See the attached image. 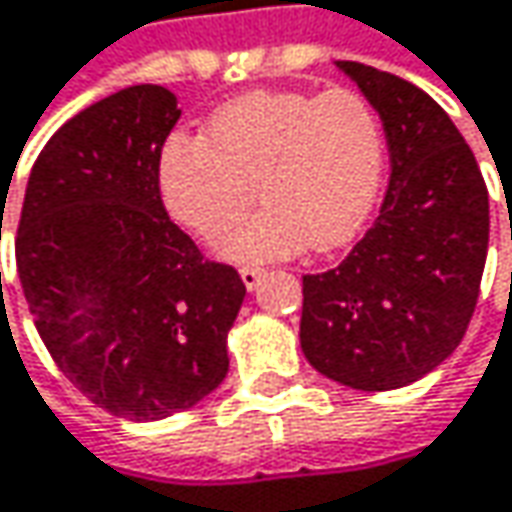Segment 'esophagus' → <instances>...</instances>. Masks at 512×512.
<instances>
[{
    "label": "esophagus",
    "mask_w": 512,
    "mask_h": 512,
    "mask_svg": "<svg viewBox=\"0 0 512 512\" xmlns=\"http://www.w3.org/2000/svg\"><path fill=\"white\" fill-rule=\"evenodd\" d=\"M240 278H243L246 290H257V284H260V278H263V269H252V266H243V269H240Z\"/></svg>",
    "instance_id": "esophagus-1"
}]
</instances>
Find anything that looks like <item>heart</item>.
I'll list each match as a JSON object with an SVG mask.
<instances>
[{"instance_id": "1", "label": "heart", "mask_w": 512, "mask_h": 512, "mask_svg": "<svg viewBox=\"0 0 512 512\" xmlns=\"http://www.w3.org/2000/svg\"><path fill=\"white\" fill-rule=\"evenodd\" d=\"M384 128L354 90H257L225 102L208 137L175 131L158 152V196L181 228L213 240L257 196L266 208L219 240V255L263 263L346 246L375 208Z\"/></svg>"}]
</instances>
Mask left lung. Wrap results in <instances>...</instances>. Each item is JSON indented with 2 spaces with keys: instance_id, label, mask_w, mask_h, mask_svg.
Listing matches in <instances>:
<instances>
[{
  "instance_id": "8db88e82",
  "label": "left lung",
  "mask_w": 512,
  "mask_h": 512,
  "mask_svg": "<svg viewBox=\"0 0 512 512\" xmlns=\"http://www.w3.org/2000/svg\"><path fill=\"white\" fill-rule=\"evenodd\" d=\"M384 122L390 187L366 237L302 278L304 357L363 393L407 387L460 346L489 243V193L440 105L390 72L337 61Z\"/></svg>"
}]
</instances>
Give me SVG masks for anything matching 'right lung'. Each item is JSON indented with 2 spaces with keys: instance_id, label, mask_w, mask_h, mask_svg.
<instances>
[{
  "instance_id": "right-lung-1",
  "label": "right lung",
  "mask_w": 512,
  "mask_h": 512,
  "mask_svg": "<svg viewBox=\"0 0 512 512\" xmlns=\"http://www.w3.org/2000/svg\"><path fill=\"white\" fill-rule=\"evenodd\" d=\"M158 84L125 87L61 125L31 166L17 272L34 328L93 404L131 422L190 410L228 375L246 299L166 216L158 152L178 122Z\"/></svg>"
}]
</instances>
